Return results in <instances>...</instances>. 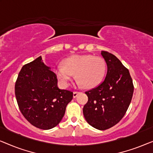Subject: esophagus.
Instances as JSON below:
<instances>
[{
  "instance_id": "esophagus-1",
  "label": "esophagus",
  "mask_w": 153,
  "mask_h": 153,
  "mask_svg": "<svg viewBox=\"0 0 153 153\" xmlns=\"http://www.w3.org/2000/svg\"><path fill=\"white\" fill-rule=\"evenodd\" d=\"M79 93V92H77V91H74V93H73V97H76V96L78 95V94Z\"/></svg>"
}]
</instances>
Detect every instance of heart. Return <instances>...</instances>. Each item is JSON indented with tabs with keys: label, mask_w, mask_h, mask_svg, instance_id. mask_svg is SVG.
<instances>
[{
	"label": "heart",
	"mask_w": 153,
	"mask_h": 153,
	"mask_svg": "<svg viewBox=\"0 0 153 153\" xmlns=\"http://www.w3.org/2000/svg\"><path fill=\"white\" fill-rule=\"evenodd\" d=\"M106 70L104 58L90 54L70 56L64 60V65H57L54 70L62 85H69L75 74L77 85H83L85 88L99 84L104 79Z\"/></svg>",
	"instance_id": "1"
}]
</instances>
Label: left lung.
Here are the masks:
<instances>
[{
	"label": "left lung",
	"instance_id": "left-lung-1",
	"mask_svg": "<svg viewBox=\"0 0 153 153\" xmlns=\"http://www.w3.org/2000/svg\"><path fill=\"white\" fill-rule=\"evenodd\" d=\"M101 55L107 65L106 77L98 86L85 92L88 100L83 113L90 125L105 130L125 116L132 98L134 85L129 70L116 56L104 51Z\"/></svg>",
	"mask_w": 153,
	"mask_h": 153
}]
</instances>
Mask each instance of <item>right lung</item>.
I'll list each match as a JSON object with an SVG mask.
<instances>
[{"label":"right lung","mask_w":153,"mask_h":153,"mask_svg":"<svg viewBox=\"0 0 153 153\" xmlns=\"http://www.w3.org/2000/svg\"><path fill=\"white\" fill-rule=\"evenodd\" d=\"M58 79L41 56L25 65L15 83L19 108L33 126L42 129L53 128L63 118L73 93L58 87Z\"/></svg>","instance_id":"right-lung-1"}]
</instances>
